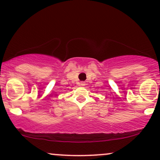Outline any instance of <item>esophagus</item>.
<instances>
[{
	"label": "esophagus",
	"mask_w": 160,
	"mask_h": 160,
	"mask_svg": "<svg viewBox=\"0 0 160 160\" xmlns=\"http://www.w3.org/2000/svg\"><path fill=\"white\" fill-rule=\"evenodd\" d=\"M85 82H81V85H82V86H84V85H85Z\"/></svg>",
	"instance_id": "obj_1"
}]
</instances>
